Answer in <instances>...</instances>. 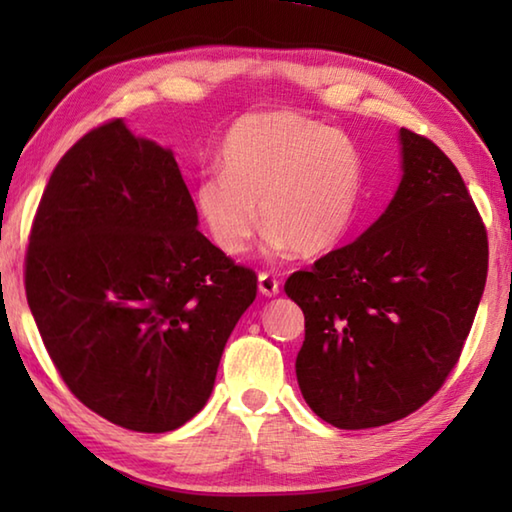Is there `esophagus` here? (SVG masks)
Returning a JSON list of instances; mask_svg holds the SVG:
<instances>
[{
	"label": "esophagus",
	"mask_w": 512,
	"mask_h": 512,
	"mask_svg": "<svg viewBox=\"0 0 512 512\" xmlns=\"http://www.w3.org/2000/svg\"><path fill=\"white\" fill-rule=\"evenodd\" d=\"M257 289H259V293H262V296L273 298V296H277V293H280V282H277L273 275L259 273V277H257Z\"/></svg>",
	"instance_id": "34e87169"
}]
</instances>
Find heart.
I'll return each instance as SVG.
<instances>
[{
  "mask_svg": "<svg viewBox=\"0 0 512 512\" xmlns=\"http://www.w3.org/2000/svg\"><path fill=\"white\" fill-rule=\"evenodd\" d=\"M219 167L198 180L194 203L225 255L246 253L259 219L275 255H323L350 228L361 153L336 128L293 110L255 112L225 135Z\"/></svg>",
  "mask_w": 512,
  "mask_h": 512,
  "instance_id": "1",
  "label": "heart"
}]
</instances>
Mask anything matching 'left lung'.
I'll return each mask as SVG.
<instances>
[{"mask_svg":"<svg viewBox=\"0 0 512 512\" xmlns=\"http://www.w3.org/2000/svg\"><path fill=\"white\" fill-rule=\"evenodd\" d=\"M397 137L402 178L386 210L284 284L305 314L300 393L339 429L381 427L431 400L488 275V237L461 173L427 137Z\"/></svg>","mask_w":512,"mask_h":512,"instance_id":"left-lung-1","label":"left lung"}]
</instances>
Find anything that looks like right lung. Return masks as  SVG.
Returning a JSON list of instances; mask_svg holds the SVG:
<instances>
[{"instance_id": "1", "label": "right lung", "mask_w": 512, "mask_h": 512, "mask_svg": "<svg viewBox=\"0 0 512 512\" xmlns=\"http://www.w3.org/2000/svg\"><path fill=\"white\" fill-rule=\"evenodd\" d=\"M27 300L60 377L124 429L183 427L210 400L257 275L198 232L173 151L124 119L81 137L42 194Z\"/></svg>"}]
</instances>
